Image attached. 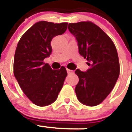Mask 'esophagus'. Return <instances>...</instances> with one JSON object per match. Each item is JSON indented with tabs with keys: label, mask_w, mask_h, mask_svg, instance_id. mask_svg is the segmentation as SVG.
Wrapping results in <instances>:
<instances>
[{
	"label": "esophagus",
	"mask_w": 132,
	"mask_h": 132,
	"mask_svg": "<svg viewBox=\"0 0 132 132\" xmlns=\"http://www.w3.org/2000/svg\"><path fill=\"white\" fill-rule=\"evenodd\" d=\"M67 73L68 74H70V73H71L73 72V71L71 70V69H67Z\"/></svg>",
	"instance_id": "1"
}]
</instances>
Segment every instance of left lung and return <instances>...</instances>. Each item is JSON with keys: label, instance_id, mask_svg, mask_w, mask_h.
<instances>
[{"label": "left lung", "instance_id": "8db88e82", "mask_svg": "<svg viewBox=\"0 0 132 132\" xmlns=\"http://www.w3.org/2000/svg\"><path fill=\"white\" fill-rule=\"evenodd\" d=\"M68 29L90 66L85 72L78 69L75 71L79 78L75 92L80 103L96 106L111 92L119 76L117 49L109 36L90 21L69 23Z\"/></svg>", "mask_w": 132, "mask_h": 132}]
</instances>
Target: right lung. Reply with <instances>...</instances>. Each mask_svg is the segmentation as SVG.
Returning <instances> with one entry per match:
<instances>
[{"label": "right lung", "mask_w": 132, "mask_h": 132, "mask_svg": "<svg viewBox=\"0 0 132 132\" xmlns=\"http://www.w3.org/2000/svg\"><path fill=\"white\" fill-rule=\"evenodd\" d=\"M67 23L42 21L26 31L17 44L14 56V76L23 93L37 106L56 101L67 73L65 67L53 70L44 59L52 53L51 42L67 28Z\"/></svg>", "instance_id": "add662e5"}]
</instances>
